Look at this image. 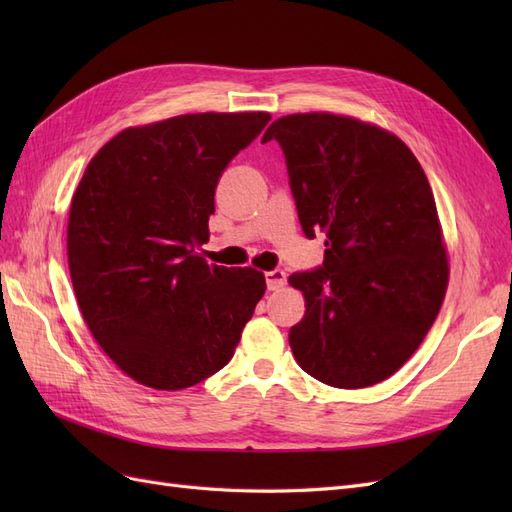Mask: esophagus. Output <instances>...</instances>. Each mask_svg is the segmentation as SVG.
I'll list each match as a JSON object with an SVG mask.
<instances>
[{"instance_id": "34e87169", "label": "esophagus", "mask_w": 512, "mask_h": 512, "mask_svg": "<svg viewBox=\"0 0 512 512\" xmlns=\"http://www.w3.org/2000/svg\"><path fill=\"white\" fill-rule=\"evenodd\" d=\"M265 280H267L269 290H280L286 286V273L282 269H273V271L265 273Z\"/></svg>"}]
</instances>
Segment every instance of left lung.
I'll use <instances>...</instances> for the list:
<instances>
[{
	"mask_svg": "<svg viewBox=\"0 0 512 512\" xmlns=\"http://www.w3.org/2000/svg\"><path fill=\"white\" fill-rule=\"evenodd\" d=\"M271 138L303 232L327 237L322 267L288 277L305 299L294 359L335 389L391 378L431 329L451 271L425 170L393 132L348 115H286Z\"/></svg>",
	"mask_w": 512,
	"mask_h": 512,
	"instance_id": "left-lung-1",
	"label": "left lung"
}]
</instances>
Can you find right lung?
<instances>
[{
    "instance_id": "1",
    "label": "right lung",
    "mask_w": 512,
    "mask_h": 512,
    "mask_svg": "<svg viewBox=\"0 0 512 512\" xmlns=\"http://www.w3.org/2000/svg\"><path fill=\"white\" fill-rule=\"evenodd\" d=\"M271 119L190 113L132 126L89 160L68 215L87 329L123 374L181 391L220 371L267 290L252 267L207 265L215 188Z\"/></svg>"
}]
</instances>
